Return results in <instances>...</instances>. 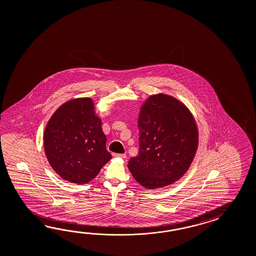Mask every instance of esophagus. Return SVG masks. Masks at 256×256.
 Here are the masks:
<instances>
[{"label":"esophagus","mask_w":256,"mask_h":256,"mask_svg":"<svg viewBox=\"0 0 256 256\" xmlns=\"http://www.w3.org/2000/svg\"><path fill=\"white\" fill-rule=\"evenodd\" d=\"M112 157H116V158H122V159H126V156L125 154H112Z\"/></svg>","instance_id":"esophagus-1"}]
</instances>
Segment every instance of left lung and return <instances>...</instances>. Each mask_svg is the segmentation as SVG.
Listing matches in <instances>:
<instances>
[{
	"mask_svg": "<svg viewBox=\"0 0 256 256\" xmlns=\"http://www.w3.org/2000/svg\"><path fill=\"white\" fill-rule=\"evenodd\" d=\"M140 150L128 168L148 190L169 186L190 168L199 144L192 114L180 100L168 94L150 95L138 119Z\"/></svg>",
	"mask_w": 256,
	"mask_h": 256,
	"instance_id": "obj_1",
	"label": "left lung"
}]
</instances>
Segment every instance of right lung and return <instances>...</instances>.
Returning <instances> with one entry per match:
<instances>
[{"instance_id":"obj_1","label":"right lung","mask_w":256,"mask_h":256,"mask_svg":"<svg viewBox=\"0 0 256 256\" xmlns=\"http://www.w3.org/2000/svg\"><path fill=\"white\" fill-rule=\"evenodd\" d=\"M44 150L52 168L62 180L84 184L112 159L106 150L102 119L94 100L76 98L62 104L44 130Z\"/></svg>"}]
</instances>
